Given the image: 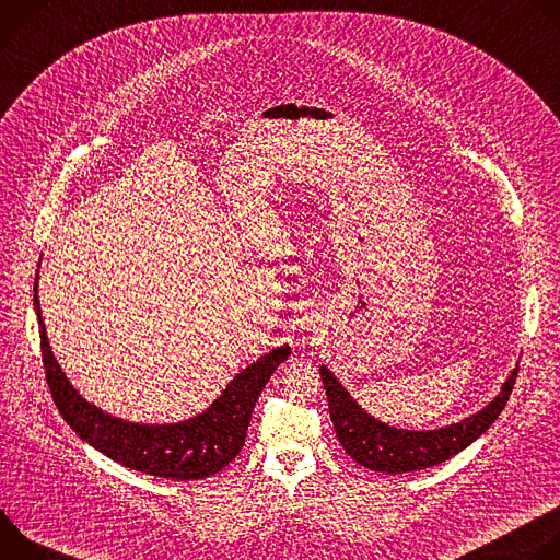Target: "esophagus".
Instances as JSON below:
<instances>
[{
    "mask_svg": "<svg viewBox=\"0 0 560 560\" xmlns=\"http://www.w3.org/2000/svg\"><path fill=\"white\" fill-rule=\"evenodd\" d=\"M303 324H305V328H307V330H314V324H316V322H314L312 316H307V318H303Z\"/></svg>",
    "mask_w": 560,
    "mask_h": 560,
    "instance_id": "esophagus-1",
    "label": "esophagus"
}]
</instances>
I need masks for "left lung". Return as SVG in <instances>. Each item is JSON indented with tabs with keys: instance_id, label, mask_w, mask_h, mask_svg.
<instances>
[{
	"instance_id": "8db88e82",
	"label": "left lung",
	"mask_w": 560,
	"mask_h": 560,
	"mask_svg": "<svg viewBox=\"0 0 560 560\" xmlns=\"http://www.w3.org/2000/svg\"><path fill=\"white\" fill-rule=\"evenodd\" d=\"M518 374V365L512 370L494 401L476 412L474 417L454 423L450 428L415 432L389 428L370 415H365L335 374L322 365V381L326 387L330 419L343 450L363 467L385 474H406L441 465L443 460L456 456L471 441L481 436L503 412L510 401Z\"/></svg>"
}]
</instances>
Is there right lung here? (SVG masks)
I'll list each match as a JSON object with an SVG mask.
<instances>
[{
  "label": "right lung",
  "mask_w": 560,
  "mask_h": 560,
  "mask_svg": "<svg viewBox=\"0 0 560 560\" xmlns=\"http://www.w3.org/2000/svg\"><path fill=\"white\" fill-rule=\"evenodd\" d=\"M37 279L39 277H35V310L46 381L59 415L86 443L119 465L152 476L175 478V481H197V478L212 476L242 452L257 398L270 374L288 359V346L272 350L242 374H236L217 401L195 419L177 425L128 423L91 406L68 383L48 346L37 299Z\"/></svg>",
  "instance_id": "add662e5"
}]
</instances>
